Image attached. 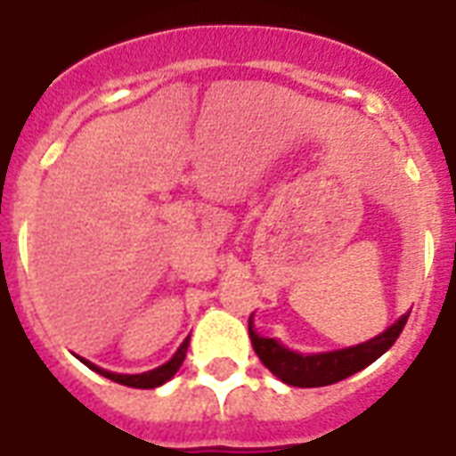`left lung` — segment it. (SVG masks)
<instances>
[{"label":"left lung","mask_w":456,"mask_h":456,"mask_svg":"<svg viewBox=\"0 0 456 456\" xmlns=\"http://www.w3.org/2000/svg\"><path fill=\"white\" fill-rule=\"evenodd\" d=\"M407 317L410 314H403L395 324L388 326L386 331L379 333L376 338L367 340V343L317 354L293 353V350L281 346L277 338L260 336L253 329V314L248 317V333L253 350L260 357V362L277 379H281L289 386H298V388H319V386H331V383L343 381V379L357 374L364 367H369L371 362L379 360L395 343L397 336L403 333Z\"/></svg>","instance_id":"1"}]
</instances>
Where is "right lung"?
I'll use <instances>...</instances> for the list:
<instances>
[{"instance_id":"add662e5","label":"right lung","mask_w":456,"mask_h":456,"mask_svg":"<svg viewBox=\"0 0 456 456\" xmlns=\"http://www.w3.org/2000/svg\"><path fill=\"white\" fill-rule=\"evenodd\" d=\"M186 347H189V338L179 346V350L172 354L170 362H165L163 367L151 369V371H144V374H113V371H106V369L96 367V364H92V362L82 360V357L80 360L85 362L89 369H94L96 374L106 376V379H110V381L123 383V386H130V388H158V386H163L165 381H170L172 376L177 374V369L182 367V362H184L186 357Z\"/></svg>"}]
</instances>
